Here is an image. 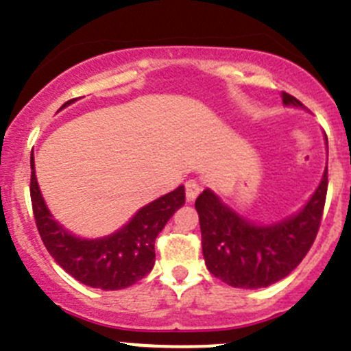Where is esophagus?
I'll return each instance as SVG.
<instances>
[{"label": "esophagus", "mask_w": 351, "mask_h": 351, "mask_svg": "<svg viewBox=\"0 0 351 351\" xmlns=\"http://www.w3.org/2000/svg\"><path fill=\"white\" fill-rule=\"evenodd\" d=\"M200 190H202V183L197 182L195 178L189 180V182L185 183V195H186V199H189V200L195 199V197L199 195Z\"/></svg>", "instance_id": "obj_1"}]
</instances>
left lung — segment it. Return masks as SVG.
Wrapping results in <instances>:
<instances>
[{"label":"left lung","mask_w":351,"mask_h":351,"mask_svg":"<svg viewBox=\"0 0 351 351\" xmlns=\"http://www.w3.org/2000/svg\"><path fill=\"white\" fill-rule=\"evenodd\" d=\"M283 103L302 108L291 94ZM328 141V137H326ZM328 193V168L307 206L293 217L257 226L221 204L210 190L195 200L202 233V254L213 276L233 288H266L287 278L311 250L324 213Z\"/></svg>","instance_id":"obj_1"}]
</instances>
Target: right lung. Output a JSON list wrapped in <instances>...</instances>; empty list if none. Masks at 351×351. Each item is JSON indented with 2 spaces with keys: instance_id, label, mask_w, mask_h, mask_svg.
Segmentation results:
<instances>
[{
  "instance_id": "obj_1",
  "label": "right lung",
  "mask_w": 351,
  "mask_h": 351,
  "mask_svg": "<svg viewBox=\"0 0 351 351\" xmlns=\"http://www.w3.org/2000/svg\"><path fill=\"white\" fill-rule=\"evenodd\" d=\"M70 103L66 101L63 106ZM30 200L37 231L51 257L70 276L99 290H123L151 273L156 257V237L175 210L185 204L183 186L142 207L134 219L117 233L99 240H82L51 217L37 185L34 154H30Z\"/></svg>"
}]
</instances>
